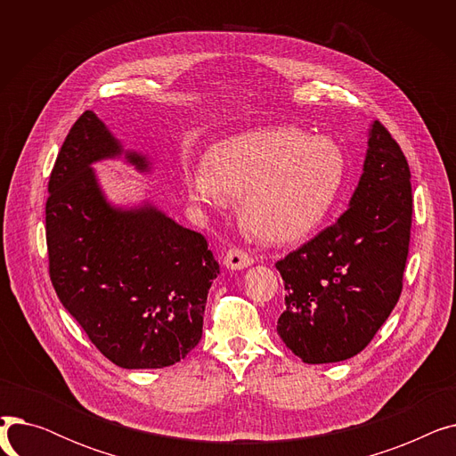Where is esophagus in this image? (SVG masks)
Segmentation results:
<instances>
[{
	"mask_svg": "<svg viewBox=\"0 0 456 456\" xmlns=\"http://www.w3.org/2000/svg\"><path fill=\"white\" fill-rule=\"evenodd\" d=\"M224 265L229 270H242V268H248L249 265H253V256L242 248H231L225 253Z\"/></svg>",
	"mask_w": 456,
	"mask_h": 456,
	"instance_id": "34e87169",
	"label": "esophagus"
}]
</instances>
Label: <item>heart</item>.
<instances>
[{
    "mask_svg": "<svg viewBox=\"0 0 456 456\" xmlns=\"http://www.w3.org/2000/svg\"><path fill=\"white\" fill-rule=\"evenodd\" d=\"M344 174L337 143L296 127H270L220 142L208 166L184 167V181L201 205L220 208L229 198H244L248 227L265 240L289 242L323 222Z\"/></svg>",
    "mask_w": 456,
    "mask_h": 456,
    "instance_id": "heart-1",
    "label": "heart"
}]
</instances>
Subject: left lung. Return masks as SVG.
<instances>
[{
	"label": "left lung",
	"mask_w": 456,
	"mask_h": 456,
	"mask_svg": "<svg viewBox=\"0 0 456 456\" xmlns=\"http://www.w3.org/2000/svg\"><path fill=\"white\" fill-rule=\"evenodd\" d=\"M364 174L338 222L275 262L284 282L277 332L306 364L361 353L403 290L412 227L411 167L380 122Z\"/></svg>",
	"instance_id": "8db88e82"
}]
</instances>
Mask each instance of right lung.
<instances>
[{
	"label": "right lung",
	"mask_w": 456,
	"mask_h": 456,
	"mask_svg": "<svg viewBox=\"0 0 456 456\" xmlns=\"http://www.w3.org/2000/svg\"><path fill=\"white\" fill-rule=\"evenodd\" d=\"M122 153L102 119L85 110L50 175L45 244L50 279L88 340L119 368L157 370L198 346L220 265L201 232L153 207L112 208L90 164ZM138 170L148 164L129 153Z\"/></svg>",
	"instance_id": "add662e5"
}]
</instances>
